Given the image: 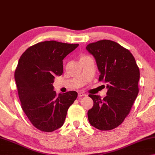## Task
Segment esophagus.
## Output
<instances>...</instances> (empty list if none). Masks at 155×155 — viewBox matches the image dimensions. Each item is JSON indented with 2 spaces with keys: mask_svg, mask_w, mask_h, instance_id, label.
<instances>
[{
  "mask_svg": "<svg viewBox=\"0 0 155 155\" xmlns=\"http://www.w3.org/2000/svg\"><path fill=\"white\" fill-rule=\"evenodd\" d=\"M85 96H86V94H84V93H81V92H80V93H78V97H85Z\"/></svg>",
  "mask_w": 155,
  "mask_h": 155,
  "instance_id": "esophagus-1",
  "label": "esophagus"
}]
</instances>
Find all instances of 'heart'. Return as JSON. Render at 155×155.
<instances>
[{"instance_id":"b5f03b06","label":"heart","mask_w":155,"mask_h":155,"mask_svg":"<svg viewBox=\"0 0 155 155\" xmlns=\"http://www.w3.org/2000/svg\"><path fill=\"white\" fill-rule=\"evenodd\" d=\"M84 57H87V56H84L82 57V58H84Z\"/></svg>"}]
</instances>
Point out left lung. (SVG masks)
I'll return each instance as SVG.
<instances>
[{"label": "left lung", "instance_id": "1", "mask_svg": "<svg viewBox=\"0 0 155 155\" xmlns=\"http://www.w3.org/2000/svg\"><path fill=\"white\" fill-rule=\"evenodd\" d=\"M86 49L96 60L99 80L108 89L103 99L89 94L94 105L88 112V121L97 129L109 131L123 123L137 98L140 69L129 50L113 41H98Z\"/></svg>", "mask_w": 155, "mask_h": 155}]
</instances>
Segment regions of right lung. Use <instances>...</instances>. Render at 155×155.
Segmentation results:
<instances>
[{
  "label": "right lung",
  "instance_id": "1",
  "mask_svg": "<svg viewBox=\"0 0 155 155\" xmlns=\"http://www.w3.org/2000/svg\"><path fill=\"white\" fill-rule=\"evenodd\" d=\"M79 44L56 41L38 43L21 54L15 71L21 106L37 129L51 132L62 126L67 110L78 97L75 91L57 94L54 76L63 72L62 60Z\"/></svg>",
  "mask_w": 155,
  "mask_h": 155
}]
</instances>
